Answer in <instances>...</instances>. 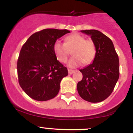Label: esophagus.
<instances>
[{
  "instance_id": "34e87169",
  "label": "esophagus",
  "mask_w": 133,
  "mask_h": 133,
  "mask_svg": "<svg viewBox=\"0 0 133 133\" xmlns=\"http://www.w3.org/2000/svg\"><path fill=\"white\" fill-rule=\"evenodd\" d=\"M74 72H75V71H74V70H72V69H68V72H69V74H73V73H74Z\"/></svg>"
}]
</instances>
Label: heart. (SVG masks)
Here are the masks:
<instances>
[{
  "mask_svg": "<svg viewBox=\"0 0 133 133\" xmlns=\"http://www.w3.org/2000/svg\"><path fill=\"white\" fill-rule=\"evenodd\" d=\"M73 56L69 61V66L74 68L84 64H89L93 61L96 55V46L94 41L79 33H73L64 39V43L59 41L54 42L53 51L60 62H67L71 54Z\"/></svg>",
  "mask_w": 133,
  "mask_h": 133,
  "instance_id": "heart-1",
  "label": "heart"
}]
</instances>
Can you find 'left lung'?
<instances>
[{"label":"left lung","mask_w":133,"mask_h":133,"mask_svg":"<svg viewBox=\"0 0 133 133\" xmlns=\"http://www.w3.org/2000/svg\"><path fill=\"white\" fill-rule=\"evenodd\" d=\"M91 36L96 44V55L93 62L81 69L82 79L77 83L79 96L91 103H99L109 97L119 77V62L113 43L97 30H81Z\"/></svg>","instance_id":"obj_1"}]
</instances>
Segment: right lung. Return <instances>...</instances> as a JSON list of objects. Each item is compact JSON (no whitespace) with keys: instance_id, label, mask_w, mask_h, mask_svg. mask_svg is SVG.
Segmentation results:
<instances>
[{"instance_id":"right-lung-1","label":"right lung","mask_w":133,"mask_h":133,"mask_svg":"<svg viewBox=\"0 0 133 133\" xmlns=\"http://www.w3.org/2000/svg\"><path fill=\"white\" fill-rule=\"evenodd\" d=\"M69 32L67 29H45L33 34L22 45L17 65L19 83L33 99L45 101L59 92L61 81L68 71L57 59L53 45Z\"/></svg>"}]
</instances>
